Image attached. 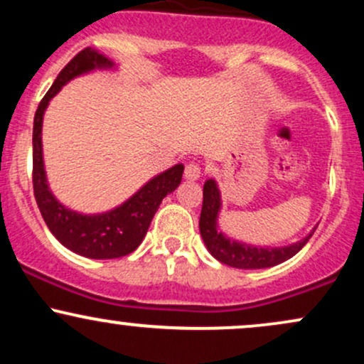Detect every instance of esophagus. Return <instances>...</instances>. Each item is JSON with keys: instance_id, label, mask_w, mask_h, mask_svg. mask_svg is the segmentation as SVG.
Instances as JSON below:
<instances>
[{"instance_id": "34e87169", "label": "esophagus", "mask_w": 364, "mask_h": 364, "mask_svg": "<svg viewBox=\"0 0 364 364\" xmlns=\"http://www.w3.org/2000/svg\"><path fill=\"white\" fill-rule=\"evenodd\" d=\"M200 176H202V166L198 162H190L185 168V178L190 179V181H196Z\"/></svg>"}]
</instances>
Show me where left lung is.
I'll use <instances>...</instances> for the list:
<instances>
[{
	"instance_id": "8db88e82",
	"label": "left lung",
	"mask_w": 364,
	"mask_h": 364,
	"mask_svg": "<svg viewBox=\"0 0 364 364\" xmlns=\"http://www.w3.org/2000/svg\"><path fill=\"white\" fill-rule=\"evenodd\" d=\"M220 208V195L214 179H207L203 185V205L200 214V235L212 257L235 269H267V267L279 265L294 257L304 245L308 243L311 235L306 236L299 243L284 246V248H257L237 241H231L223 232L217 231V214Z\"/></svg>"
}]
</instances>
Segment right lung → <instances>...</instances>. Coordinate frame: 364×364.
I'll return each mask as SVG.
<instances>
[{"label": "right lung", "mask_w": 364, "mask_h": 364, "mask_svg": "<svg viewBox=\"0 0 364 364\" xmlns=\"http://www.w3.org/2000/svg\"><path fill=\"white\" fill-rule=\"evenodd\" d=\"M112 66V63L94 49H82L54 80L51 89L46 92L39 102L34 116V133H32V185L41 215L54 237L72 252L95 260L119 258L139 248L152 217L161 205L162 198L178 188L181 183L185 166L176 164L174 168L159 174L140 188L132 198L114 210L99 215H82L68 210L54 198L46 183L43 164V144H41V128L46 107L66 82L77 75L89 70Z\"/></svg>", "instance_id": "add662e5"}]
</instances>
